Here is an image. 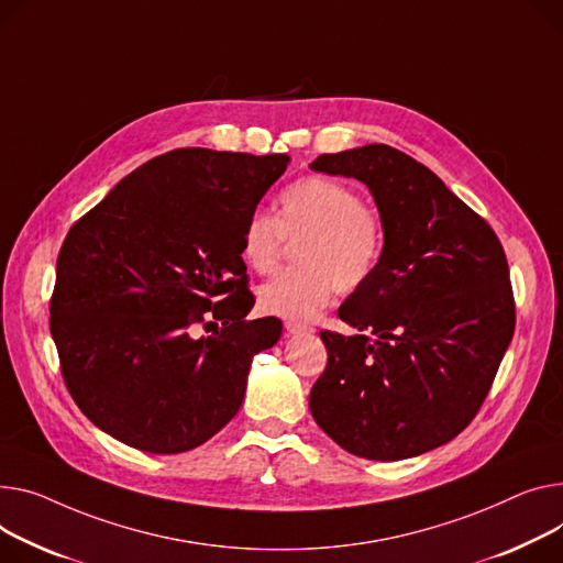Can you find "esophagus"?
<instances>
[{"instance_id": "1", "label": "esophagus", "mask_w": 563, "mask_h": 563, "mask_svg": "<svg viewBox=\"0 0 563 563\" xmlns=\"http://www.w3.org/2000/svg\"><path fill=\"white\" fill-rule=\"evenodd\" d=\"M314 328L312 325H308V323H303V321H285V332L287 334H298V332H312Z\"/></svg>"}]
</instances>
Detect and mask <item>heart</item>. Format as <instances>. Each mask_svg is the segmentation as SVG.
Returning <instances> with one entry per match:
<instances>
[{"label": "heart", "instance_id": "obj_1", "mask_svg": "<svg viewBox=\"0 0 563 563\" xmlns=\"http://www.w3.org/2000/svg\"><path fill=\"white\" fill-rule=\"evenodd\" d=\"M298 242L294 269L257 291L260 308L285 319L319 314L334 291L353 294L378 274L387 227L383 212L355 187L328 176H303L278 197V214L255 210L242 229V260L255 274L278 269L285 246Z\"/></svg>", "mask_w": 563, "mask_h": 563}]
</instances>
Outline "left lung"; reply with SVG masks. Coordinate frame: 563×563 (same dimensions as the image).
I'll return each instance as SVG.
<instances>
[{"instance_id": "left-lung-1", "label": "left lung", "mask_w": 563, "mask_h": 563, "mask_svg": "<svg viewBox=\"0 0 563 563\" xmlns=\"http://www.w3.org/2000/svg\"><path fill=\"white\" fill-rule=\"evenodd\" d=\"M317 172L368 185L385 217L378 274L321 330L328 364L310 391L319 428L366 460H407L455 439L479 411L514 336L505 249L426 165L389 144L321 154Z\"/></svg>"}]
</instances>
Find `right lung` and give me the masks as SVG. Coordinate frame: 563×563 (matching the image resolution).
I'll use <instances>...</instances> for the list:
<instances>
[{
	"label": "right lung",
	"instance_id": "obj_1",
	"mask_svg": "<svg viewBox=\"0 0 563 563\" xmlns=\"http://www.w3.org/2000/svg\"><path fill=\"white\" fill-rule=\"evenodd\" d=\"M289 161L174 148L71 223L49 330L65 387L97 428L172 455L238 415L253 357L283 332L276 317L246 319L242 229Z\"/></svg>",
	"mask_w": 563,
	"mask_h": 563
}]
</instances>
